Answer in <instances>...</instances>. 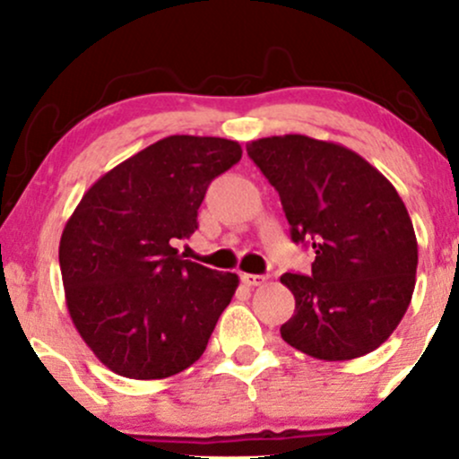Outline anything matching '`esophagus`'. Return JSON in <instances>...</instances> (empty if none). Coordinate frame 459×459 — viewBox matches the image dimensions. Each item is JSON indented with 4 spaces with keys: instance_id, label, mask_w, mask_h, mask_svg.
<instances>
[{
    "instance_id": "1",
    "label": "esophagus",
    "mask_w": 459,
    "mask_h": 459,
    "mask_svg": "<svg viewBox=\"0 0 459 459\" xmlns=\"http://www.w3.org/2000/svg\"><path fill=\"white\" fill-rule=\"evenodd\" d=\"M241 282L247 284V287H261L265 282V276H261V273H241Z\"/></svg>"
}]
</instances>
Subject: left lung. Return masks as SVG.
<instances>
[{"mask_svg":"<svg viewBox=\"0 0 459 459\" xmlns=\"http://www.w3.org/2000/svg\"><path fill=\"white\" fill-rule=\"evenodd\" d=\"M247 155L281 196L296 244H310L308 276L284 273L296 313L289 345L319 360L377 350L412 299L419 246L393 183L334 142L289 134L247 142Z\"/></svg>","mask_w":459,"mask_h":459,"instance_id":"8db88e82","label":"left lung"}]
</instances>
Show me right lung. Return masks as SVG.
<instances>
[{
	"label": "right lung",
	"instance_id": "1",
	"mask_svg": "<svg viewBox=\"0 0 459 459\" xmlns=\"http://www.w3.org/2000/svg\"><path fill=\"white\" fill-rule=\"evenodd\" d=\"M241 160L239 142L170 135L112 168L62 230L60 270L73 324L94 356L131 380L181 373L239 284L178 255L198 229L209 183Z\"/></svg>",
	"mask_w": 459,
	"mask_h": 459
}]
</instances>
